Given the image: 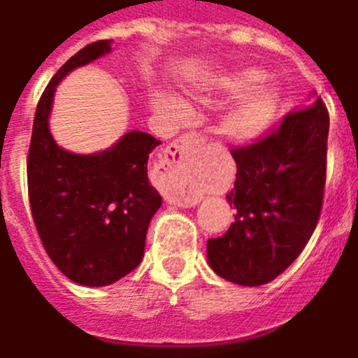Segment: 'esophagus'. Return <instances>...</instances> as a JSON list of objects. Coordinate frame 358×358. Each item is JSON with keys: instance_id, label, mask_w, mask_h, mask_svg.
I'll list each match as a JSON object with an SVG mask.
<instances>
[{"instance_id": "esophagus-1", "label": "esophagus", "mask_w": 358, "mask_h": 358, "mask_svg": "<svg viewBox=\"0 0 358 358\" xmlns=\"http://www.w3.org/2000/svg\"><path fill=\"white\" fill-rule=\"evenodd\" d=\"M203 142V136L191 133L176 138L164 151L157 167V183L162 194L169 203L178 207L196 205L198 196L194 191V160L192 151Z\"/></svg>"}]
</instances>
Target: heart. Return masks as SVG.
Listing matches in <instances>:
<instances>
[{
  "mask_svg": "<svg viewBox=\"0 0 358 358\" xmlns=\"http://www.w3.org/2000/svg\"><path fill=\"white\" fill-rule=\"evenodd\" d=\"M259 79L261 73L254 68L222 71L205 77L194 90V95L203 104L242 93L220 115L216 124L217 131L229 141L239 144L257 141L275 119L279 108L278 90L270 85L254 87ZM151 102L162 119L175 126L187 122L191 117L189 106L169 92H155Z\"/></svg>",
  "mask_w": 358,
  "mask_h": 358,
  "instance_id": "heart-1",
  "label": "heart"
}]
</instances>
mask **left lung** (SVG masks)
Segmentation results:
<instances>
[{"instance_id": "8db88e82", "label": "left lung", "mask_w": 358, "mask_h": 358, "mask_svg": "<svg viewBox=\"0 0 358 358\" xmlns=\"http://www.w3.org/2000/svg\"><path fill=\"white\" fill-rule=\"evenodd\" d=\"M285 117L279 129L234 149V223L207 241V263L227 281L261 287L303 252L322 207L329 117L321 97Z\"/></svg>"}]
</instances>
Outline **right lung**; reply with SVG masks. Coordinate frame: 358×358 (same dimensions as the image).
<instances>
[{"label":"right lung","instance_id":"1","mask_svg":"<svg viewBox=\"0 0 358 358\" xmlns=\"http://www.w3.org/2000/svg\"><path fill=\"white\" fill-rule=\"evenodd\" d=\"M110 52L111 39L92 43L59 68L37 104L27 162L30 209L43 247L83 287H108L141 265L149 222L162 205L148 178L149 155L160 145L155 136L129 131L104 151L77 155L50 133L59 83Z\"/></svg>","mask_w":358,"mask_h":358}]
</instances>
